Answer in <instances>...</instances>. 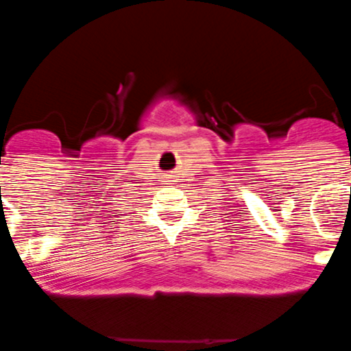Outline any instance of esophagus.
<instances>
[{"mask_svg": "<svg viewBox=\"0 0 351 351\" xmlns=\"http://www.w3.org/2000/svg\"><path fill=\"white\" fill-rule=\"evenodd\" d=\"M163 179H165L163 182H170L173 179V176H172V173H165V176H163Z\"/></svg>", "mask_w": 351, "mask_h": 351, "instance_id": "34e87169", "label": "esophagus"}]
</instances>
